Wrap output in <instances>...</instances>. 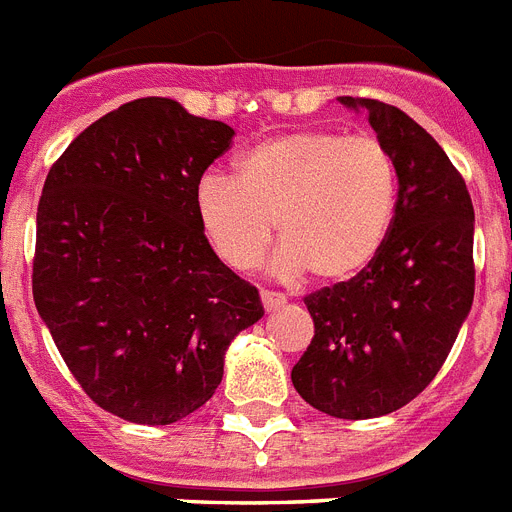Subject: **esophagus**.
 Returning a JSON list of instances; mask_svg holds the SVG:
<instances>
[{"label": "esophagus", "mask_w": 512, "mask_h": 512, "mask_svg": "<svg viewBox=\"0 0 512 512\" xmlns=\"http://www.w3.org/2000/svg\"><path fill=\"white\" fill-rule=\"evenodd\" d=\"M260 299H262V306L268 311L278 309V306L286 304V293H278V291H262L260 293Z\"/></svg>", "instance_id": "34e87169"}]
</instances>
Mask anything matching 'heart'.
<instances>
[{
  "label": "heart",
  "mask_w": 512,
  "mask_h": 512,
  "mask_svg": "<svg viewBox=\"0 0 512 512\" xmlns=\"http://www.w3.org/2000/svg\"><path fill=\"white\" fill-rule=\"evenodd\" d=\"M399 170L371 133H278L237 157V180L208 172L195 185L203 237L231 268L260 265L275 234L283 273L342 283L371 265L397 213Z\"/></svg>",
  "instance_id": "1"
}]
</instances>
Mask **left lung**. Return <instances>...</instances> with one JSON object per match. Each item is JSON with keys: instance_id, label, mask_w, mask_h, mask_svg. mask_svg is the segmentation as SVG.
<instances>
[{"instance_id": "obj_1", "label": "left lung", "mask_w": 512, "mask_h": 512, "mask_svg": "<svg viewBox=\"0 0 512 512\" xmlns=\"http://www.w3.org/2000/svg\"><path fill=\"white\" fill-rule=\"evenodd\" d=\"M340 102L366 108L389 146L397 213L363 273L304 296L314 337L291 381L324 415L368 420L412 402L451 353L474 301V206L461 172L410 115L379 100Z\"/></svg>"}]
</instances>
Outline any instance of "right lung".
Segmentation results:
<instances>
[{
  "label": "right lung",
  "instance_id": "right-lung-1",
  "mask_svg": "<svg viewBox=\"0 0 512 512\" xmlns=\"http://www.w3.org/2000/svg\"><path fill=\"white\" fill-rule=\"evenodd\" d=\"M231 126L141 97L53 162L35 221L33 299L84 394L128 422L170 425L213 397L260 293L203 237L195 185Z\"/></svg>",
  "mask_w": 512,
  "mask_h": 512
}]
</instances>
